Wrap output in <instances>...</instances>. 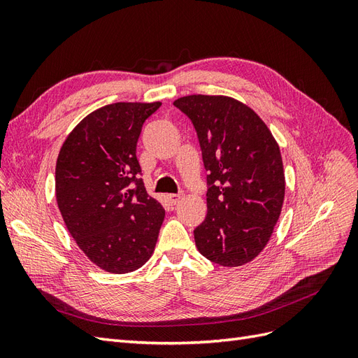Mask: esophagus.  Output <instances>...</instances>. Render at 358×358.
Wrapping results in <instances>:
<instances>
[{"instance_id": "34e87169", "label": "esophagus", "mask_w": 358, "mask_h": 358, "mask_svg": "<svg viewBox=\"0 0 358 358\" xmlns=\"http://www.w3.org/2000/svg\"><path fill=\"white\" fill-rule=\"evenodd\" d=\"M167 200L170 201V204H178L182 200V194H169Z\"/></svg>"}]
</instances>
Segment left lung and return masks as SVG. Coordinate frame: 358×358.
Returning a JSON list of instances; mask_svg holds the SVG:
<instances>
[{"mask_svg":"<svg viewBox=\"0 0 358 358\" xmlns=\"http://www.w3.org/2000/svg\"><path fill=\"white\" fill-rule=\"evenodd\" d=\"M196 128L208 178V215L194 230L203 257L224 267L254 259L273 233L285 196L280 150L251 107L224 95L175 103Z\"/></svg>","mask_w":358,"mask_h":358,"instance_id":"obj_1","label":"left lung"}]
</instances>
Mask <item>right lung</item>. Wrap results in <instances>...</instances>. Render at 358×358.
<instances>
[{"label": "right lung", "instance_id": "right-lung-1", "mask_svg": "<svg viewBox=\"0 0 358 358\" xmlns=\"http://www.w3.org/2000/svg\"><path fill=\"white\" fill-rule=\"evenodd\" d=\"M161 103H113L90 113L67 136L57 159L55 191L70 234L94 264L129 273L152 255L166 210L145 188L137 140Z\"/></svg>", "mask_w": 358, "mask_h": 358}]
</instances>
